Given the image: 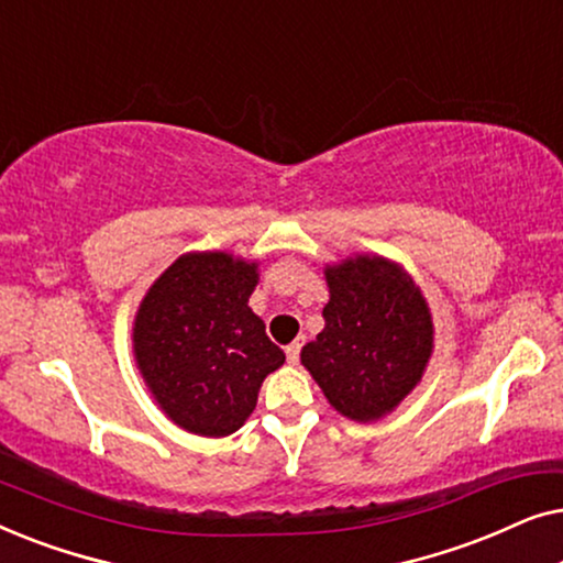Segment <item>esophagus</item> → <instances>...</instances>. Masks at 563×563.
Returning a JSON list of instances; mask_svg holds the SVG:
<instances>
[{
    "instance_id": "1",
    "label": "esophagus",
    "mask_w": 563,
    "mask_h": 563,
    "mask_svg": "<svg viewBox=\"0 0 563 563\" xmlns=\"http://www.w3.org/2000/svg\"><path fill=\"white\" fill-rule=\"evenodd\" d=\"M302 343H305V338H297L295 343L287 345V361H289L291 366H295L297 361H299V351H302Z\"/></svg>"
}]
</instances>
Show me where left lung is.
Masks as SVG:
<instances>
[{
  "instance_id": "obj_1",
  "label": "left lung",
  "mask_w": 563,
  "mask_h": 563,
  "mask_svg": "<svg viewBox=\"0 0 563 563\" xmlns=\"http://www.w3.org/2000/svg\"><path fill=\"white\" fill-rule=\"evenodd\" d=\"M325 328L302 364L343 418L372 422L418 387L433 353V318L418 284L382 256L328 266Z\"/></svg>"
}]
</instances>
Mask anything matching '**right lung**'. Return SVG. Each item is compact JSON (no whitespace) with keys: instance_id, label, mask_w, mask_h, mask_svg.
<instances>
[{"instance_id":"add662e5","label":"right lung","mask_w":563,"mask_h":563,"mask_svg":"<svg viewBox=\"0 0 563 563\" xmlns=\"http://www.w3.org/2000/svg\"><path fill=\"white\" fill-rule=\"evenodd\" d=\"M256 284L258 264L222 251L187 253L137 307V368L161 410L189 433H235L261 384L284 364V351L249 307Z\"/></svg>"}]
</instances>
